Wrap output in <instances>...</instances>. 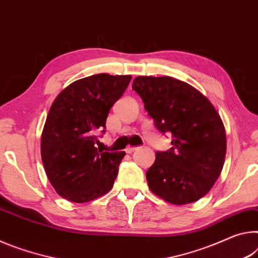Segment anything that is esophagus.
I'll list each match as a JSON object with an SVG mask.
<instances>
[{"mask_svg":"<svg viewBox=\"0 0 258 258\" xmlns=\"http://www.w3.org/2000/svg\"><path fill=\"white\" fill-rule=\"evenodd\" d=\"M138 149V147H136V146H128V147H126V149H125V152H126V153H133V152L134 151H136Z\"/></svg>","mask_w":258,"mask_h":258,"instance_id":"34e87169","label":"esophagus"}]
</instances>
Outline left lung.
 <instances>
[{
    "label": "left lung",
    "mask_w": 258,
    "mask_h": 258,
    "mask_svg": "<svg viewBox=\"0 0 258 258\" xmlns=\"http://www.w3.org/2000/svg\"><path fill=\"white\" fill-rule=\"evenodd\" d=\"M133 89L171 149L157 152L146 171L149 187L169 204L181 206L205 197L218 179L226 154L223 121L206 96L170 77H137Z\"/></svg>",
    "instance_id": "8db88e82"
}]
</instances>
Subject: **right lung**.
<instances>
[{
  "label": "right lung",
  "mask_w": 258,
  "mask_h": 258,
  "mask_svg": "<svg viewBox=\"0 0 258 258\" xmlns=\"http://www.w3.org/2000/svg\"><path fill=\"white\" fill-rule=\"evenodd\" d=\"M132 78L91 75L71 83L53 100L42 132L41 157L49 181L64 199L84 204L113 187L125 153L98 151L96 134L105 133L109 109Z\"/></svg>",
  "instance_id": "add662e5"
}]
</instances>
